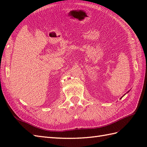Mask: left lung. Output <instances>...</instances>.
<instances>
[{
    "instance_id": "obj_1",
    "label": "left lung",
    "mask_w": 147,
    "mask_h": 147,
    "mask_svg": "<svg viewBox=\"0 0 147 147\" xmlns=\"http://www.w3.org/2000/svg\"><path fill=\"white\" fill-rule=\"evenodd\" d=\"M122 97H121V98H122Z\"/></svg>"
}]
</instances>
